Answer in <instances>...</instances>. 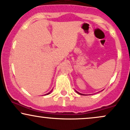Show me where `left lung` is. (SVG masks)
<instances>
[{"label": "left lung", "mask_w": 130, "mask_h": 130, "mask_svg": "<svg viewBox=\"0 0 130 130\" xmlns=\"http://www.w3.org/2000/svg\"><path fill=\"white\" fill-rule=\"evenodd\" d=\"M75 91H76V92H77V93H78V94H79V95H85V94H81V93H79V92H78V91H76V90H75Z\"/></svg>", "instance_id": "left-lung-1"}]
</instances>
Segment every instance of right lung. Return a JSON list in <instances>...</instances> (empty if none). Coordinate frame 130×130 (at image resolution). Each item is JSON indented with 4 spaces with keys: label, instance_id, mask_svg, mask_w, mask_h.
Wrapping results in <instances>:
<instances>
[{
    "label": "right lung",
    "instance_id": "1",
    "mask_svg": "<svg viewBox=\"0 0 130 130\" xmlns=\"http://www.w3.org/2000/svg\"><path fill=\"white\" fill-rule=\"evenodd\" d=\"M51 92H52V91H51V92H49V93H47V94H47V95H48V94H50V93H51Z\"/></svg>",
    "mask_w": 130,
    "mask_h": 130
}]
</instances>
